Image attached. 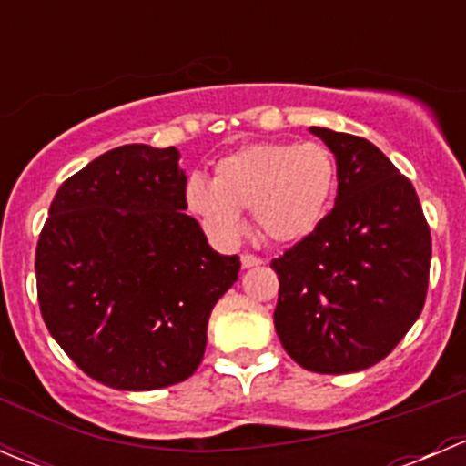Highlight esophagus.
<instances>
[{
  "mask_svg": "<svg viewBox=\"0 0 466 466\" xmlns=\"http://www.w3.org/2000/svg\"><path fill=\"white\" fill-rule=\"evenodd\" d=\"M261 259L259 257H255V255H243L241 257V266L243 268H255V266H261Z\"/></svg>",
  "mask_w": 466,
  "mask_h": 466,
  "instance_id": "obj_1",
  "label": "esophagus"
}]
</instances>
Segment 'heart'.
I'll list each match as a JSON object with an SVG mask.
<instances>
[{
  "instance_id": "heart-1",
  "label": "heart",
  "mask_w": 466,
  "mask_h": 466,
  "mask_svg": "<svg viewBox=\"0 0 466 466\" xmlns=\"http://www.w3.org/2000/svg\"><path fill=\"white\" fill-rule=\"evenodd\" d=\"M336 191V159L318 142H261L234 150L216 164L214 182L191 176L187 205L216 238L234 243L252 209L261 237L293 243L309 237Z\"/></svg>"
}]
</instances>
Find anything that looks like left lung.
<instances>
[{
    "instance_id": "8db88e82",
    "label": "left lung",
    "mask_w": 466,
    "mask_h": 466,
    "mask_svg": "<svg viewBox=\"0 0 466 466\" xmlns=\"http://www.w3.org/2000/svg\"><path fill=\"white\" fill-rule=\"evenodd\" d=\"M311 130L336 157V205L272 259L275 329L290 359L318 374L372 368L424 309L431 229L415 187L372 142Z\"/></svg>"
}]
</instances>
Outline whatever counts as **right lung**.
I'll list each match as a JSON object with an SVG mask.
<instances>
[{
	"instance_id": "obj_1",
	"label": "right lung",
	"mask_w": 466,
	"mask_h": 466,
	"mask_svg": "<svg viewBox=\"0 0 466 466\" xmlns=\"http://www.w3.org/2000/svg\"><path fill=\"white\" fill-rule=\"evenodd\" d=\"M173 146L112 148L65 180L35 250L37 302L65 354L115 390L189 379L211 309L238 279L185 214L187 176Z\"/></svg>"
}]
</instances>
